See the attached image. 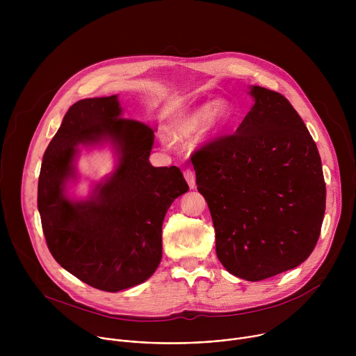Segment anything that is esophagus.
Returning <instances> with one entry per match:
<instances>
[{
	"label": "esophagus",
	"instance_id": "34e87169",
	"mask_svg": "<svg viewBox=\"0 0 356 356\" xmlns=\"http://www.w3.org/2000/svg\"><path fill=\"white\" fill-rule=\"evenodd\" d=\"M183 175H184V179H186L188 187H190V188H194V187H195V175H194V172L190 170V169H186V170L183 172Z\"/></svg>",
	"mask_w": 356,
	"mask_h": 356
}]
</instances>
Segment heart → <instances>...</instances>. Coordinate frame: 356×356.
I'll return each mask as SVG.
<instances>
[{
    "label": "heart",
    "mask_w": 356,
    "mask_h": 356,
    "mask_svg": "<svg viewBox=\"0 0 356 356\" xmlns=\"http://www.w3.org/2000/svg\"><path fill=\"white\" fill-rule=\"evenodd\" d=\"M231 118V108L224 101L207 103L198 106L188 113L183 114L172 127V136L176 139L188 138L201 131L206 125V132L217 134L221 131ZM208 124H206L205 122Z\"/></svg>",
    "instance_id": "1"
}]
</instances>
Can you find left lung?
<instances>
[{
  "label": "left lung",
  "mask_w": 356,
  "mask_h": 356,
  "mask_svg": "<svg viewBox=\"0 0 356 356\" xmlns=\"http://www.w3.org/2000/svg\"><path fill=\"white\" fill-rule=\"evenodd\" d=\"M255 104L235 134L191 155L216 250L234 276L258 282L306 261L325 213L321 158L306 124L280 92L252 86Z\"/></svg>",
  "instance_id": "1"
}]
</instances>
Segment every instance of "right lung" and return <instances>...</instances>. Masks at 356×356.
<instances>
[{
    "label": "right lung",
    "instance_id": "obj_1",
    "mask_svg": "<svg viewBox=\"0 0 356 356\" xmlns=\"http://www.w3.org/2000/svg\"><path fill=\"white\" fill-rule=\"evenodd\" d=\"M155 131L124 118L117 95L77 101L50 140L38 181V210L47 248L73 276L103 291L143 283L162 259V224L172 202L188 190L179 168H154ZM111 141L115 173L90 199L65 197L80 144Z\"/></svg>",
    "mask_w": 356,
    "mask_h": 356
}]
</instances>
